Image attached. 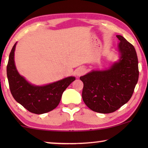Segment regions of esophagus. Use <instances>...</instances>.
Returning a JSON list of instances; mask_svg holds the SVG:
<instances>
[{
    "mask_svg": "<svg viewBox=\"0 0 148 148\" xmlns=\"http://www.w3.org/2000/svg\"><path fill=\"white\" fill-rule=\"evenodd\" d=\"M85 72H86V69L84 68V67H79V68H77L76 71V74L77 76H82V75H83L85 74Z\"/></svg>",
    "mask_w": 148,
    "mask_h": 148,
    "instance_id": "34e87169",
    "label": "esophagus"
}]
</instances>
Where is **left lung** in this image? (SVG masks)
<instances>
[{
    "instance_id": "left-lung-1",
    "label": "left lung",
    "mask_w": 148,
    "mask_h": 148,
    "mask_svg": "<svg viewBox=\"0 0 148 148\" xmlns=\"http://www.w3.org/2000/svg\"><path fill=\"white\" fill-rule=\"evenodd\" d=\"M116 36L120 40L119 61L106 71H92L79 77L84 83V102L98 113H112L126 104L138 80V62L134 47L121 35Z\"/></svg>"
}]
</instances>
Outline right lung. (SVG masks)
Masks as SVG:
<instances>
[{"label":"right lung","instance_id":"1","mask_svg":"<svg viewBox=\"0 0 148 148\" xmlns=\"http://www.w3.org/2000/svg\"><path fill=\"white\" fill-rule=\"evenodd\" d=\"M16 44L17 42L11 50L7 65V77L12 96L31 113L42 114L51 111L58 106L62 92L76 78L73 76L68 77L43 86L29 83L18 73L15 65L14 51Z\"/></svg>","mask_w":148,"mask_h":148}]
</instances>
